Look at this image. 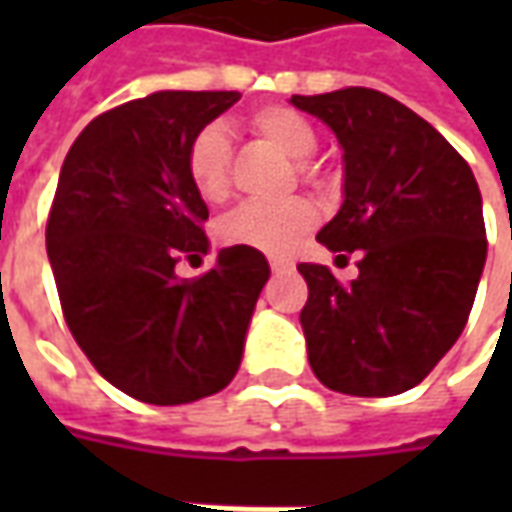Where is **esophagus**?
<instances>
[{
  "mask_svg": "<svg viewBox=\"0 0 512 512\" xmlns=\"http://www.w3.org/2000/svg\"><path fill=\"white\" fill-rule=\"evenodd\" d=\"M268 263H271V271H274V274H288V271H293V263L285 260V257H271Z\"/></svg>",
  "mask_w": 512,
  "mask_h": 512,
  "instance_id": "34e87169",
  "label": "esophagus"
}]
</instances>
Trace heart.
<instances>
[{
  "instance_id": "1",
  "label": "heart",
  "mask_w": 512,
  "mask_h": 512,
  "mask_svg": "<svg viewBox=\"0 0 512 512\" xmlns=\"http://www.w3.org/2000/svg\"><path fill=\"white\" fill-rule=\"evenodd\" d=\"M249 128L263 142L277 147L282 156L301 164V172H307L304 161H310L318 150V131L307 117L288 106H263L252 112ZM230 156H233L230 134L219 123H208L191 136L186 150V172L202 200H224L230 189ZM315 222H318V211L307 200H290L282 205L246 202L224 216L216 233L224 244L252 246L266 255H288L315 227Z\"/></svg>"
}]
</instances>
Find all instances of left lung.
<instances>
[{"label":"left lung","instance_id":"1","mask_svg":"<svg viewBox=\"0 0 512 512\" xmlns=\"http://www.w3.org/2000/svg\"><path fill=\"white\" fill-rule=\"evenodd\" d=\"M290 104L332 128L343 150V202L318 241L362 257L351 285L299 263L312 373L343 395H400L439 365L472 312L488 252L477 180L428 120L378 90Z\"/></svg>","mask_w":512,"mask_h":512}]
</instances>
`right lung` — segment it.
I'll list each match as a JSON object with an SVG mask.
<instances>
[{
    "instance_id": "add662e5",
    "label": "right lung",
    "mask_w": 512,
    "mask_h": 512,
    "mask_svg": "<svg viewBox=\"0 0 512 512\" xmlns=\"http://www.w3.org/2000/svg\"><path fill=\"white\" fill-rule=\"evenodd\" d=\"M241 98L235 90H158L95 117L65 156L46 252L68 329L120 392L180 406L216 395L241 367L260 290L252 246L219 249L200 279L180 255L211 249L208 205L191 186V136Z\"/></svg>"
}]
</instances>
